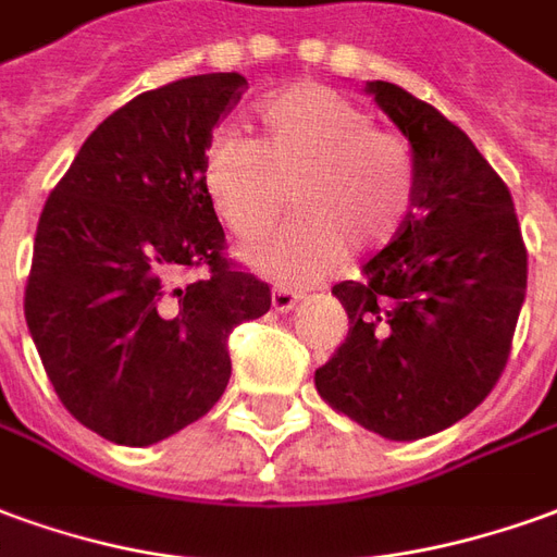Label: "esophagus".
I'll use <instances>...</instances> for the list:
<instances>
[{
    "instance_id": "1",
    "label": "esophagus",
    "mask_w": 557,
    "mask_h": 557,
    "mask_svg": "<svg viewBox=\"0 0 557 557\" xmlns=\"http://www.w3.org/2000/svg\"><path fill=\"white\" fill-rule=\"evenodd\" d=\"M298 301H301V295H298V292L286 289V286H277V289L271 292V305H274V310H277V313H289L292 307L298 305Z\"/></svg>"
}]
</instances>
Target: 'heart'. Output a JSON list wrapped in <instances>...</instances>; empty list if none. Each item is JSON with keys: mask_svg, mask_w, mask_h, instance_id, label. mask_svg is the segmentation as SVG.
<instances>
[{"mask_svg": "<svg viewBox=\"0 0 557 557\" xmlns=\"http://www.w3.org/2000/svg\"><path fill=\"white\" fill-rule=\"evenodd\" d=\"M262 138L216 132L201 181L213 211L238 238H259L286 208L298 216L244 262L283 283H313L344 262V247L376 250L398 235L413 208V157L398 135L322 84H298L259 111Z\"/></svg>", "mask_w": 557, "mask_h": 557, "instance_id": "obj_1", "label": "heart"}]
</instances>
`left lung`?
<instances>
[{"instance_id":"1","label":"left lung","mask_w":557,"mask_h":557,"mask_svg":"<svg viewBox=\"0 0 557 557\" xmlns=\"http://www.w3.org/2000/svg\"><path fill=\"white\" fill-rule=\"evenodd\" d=\"M410 141L413 213L332 295L346 341L317 371L322 400L386 441H419L476 410L504 371L528 289L507 184L465 132L388 81L364 87Z\"/></svg>"}]
</instances>
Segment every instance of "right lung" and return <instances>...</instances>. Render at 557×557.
<instances>
[{
  "instance_id": "1",
  "label": "right lung",
  "mask_w": 557,
  "mask_h": 557,
  "mask_svg": "<svg viewBox=\"0 0 557 557\" xmlns=\"http://www.w3.org/2000/svg\"><path fill=\"white\" fill-rule=\"evenodd\" d=\"M247 77L213 72L135 96L96 126L38 220L26 325L81 425L150 446L228 386V334L265 317L268 283L223 256L201 181L213 126ZM189 267L202 277L181 284Z\"/></svg>"
}]
</instances>
